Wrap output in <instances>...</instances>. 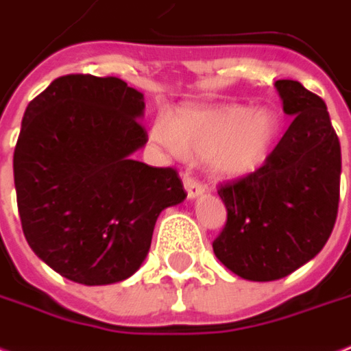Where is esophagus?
Instances as JSON below:
<instances>
[{
    "instance_id": "1",
    "label": "esophagus",
    "mask_w": 351,
    "mask_h": 351,
    "mask_svg": "<svg viewBox=\"0 0 351 351\" xmlns=\"http://www.w3.org/2000/svg\"><path fill=\"white\" fill-rule=\"evenodd\" d=\"M184 188H186V191H188L189 199H195V197L204 193V184L199 182L195 176H191L189 173L184 175Z\"/></svg>"
}]
</instances>
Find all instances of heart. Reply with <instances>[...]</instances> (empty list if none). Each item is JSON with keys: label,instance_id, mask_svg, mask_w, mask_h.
Returning a JSON list of instances; mask_svg holds the SVG:
<instances>
[{"label": "heart", "instance_id": "b5f03b06", "mask_svg": "<svg viewBox=\"0 0 351 351\" xmlns=\"http://www.w3.org/2000/svg\"><path fill=\"white\" fill-rule=\"evenodd\" d=\"M279 123L274 111H251L245 106L186 108L171 119H156L150 137L178 156L210 158L217 175L240 178L266 163Z\"/></svg>", "mask_w": 351, "mask_h": 351}]
</instances>
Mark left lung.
Segmentation results:
<instances>
[{
	"label": "left lung",
	"instance_id": "8db88e82",
	"mask_svg": "<svg viewBox=\"0 0 351 351\" xmlns=\"http://www.w3.org/2000/svg\"><path fill=\"white\" fill-rule=\"evenodd\" d=\"M275 87L294 121L258 171L217 188L227 221L214 253L249 281L282 279L318 255L341 197V143L326 102L294 80Z\"/></svg>",
	"mask_w": 351,
	"mask_h": 351
}]
</instances>
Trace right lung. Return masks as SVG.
<instances>
[{"instance_id": "obj_1", "label": "right lung", "mask_w": 351, "mask_h": 351, "mask_svg": "<svg viewBox=\"0 0 351 351\" xmlns=\"http://www.w3.org/2000/svg\"><path fill=\"white\" fill-rule=\"evenodd\" d=\"M143 110L141 93L119 77L69 74L23 113L12 160L23 236L70 281L128 279L160 212L188 195L176 169L132 158L149 141Z\"/></svg>"}]
</instances>
